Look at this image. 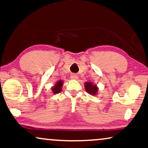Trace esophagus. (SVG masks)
I'll return each mask as SVG.
<instances>
[{
	"label": "esophagus",
	"instance_id": "obj_1",
	"mask_svg": "<svg viewBox=\"0 0 148 148\" xmlns=\"http://www.w3.org/2000/svg\"><path fill=\"white\" fill-rule=\"evenodd\" d=\"M70 77L71 79H73V80H77L78 79V77L76 74H72L71 75Z\"/></svg>",
	"mask_w": 148,
	"mask_h": 148
}]
</instances>
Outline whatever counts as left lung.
Returning <instances> with one entry per match:
<instances>
[{
	"mask_svg": "<svg viewBox=\"0 0 148 148\" xmlns=\"http://www.w3.org/2000/svg\"><path fill=\"white\" fill-rule=\"evenodd\" d=\"M84 86L86 91L89 94L92 96H97L98 92V87L97 86V85L94 84L92 82H88L85 83Z\"/></svg>",
	"mask_w": 148,
	"mask_h": 148,
	"instance_id": "obj_1",
	"label": "left lung"
}]
</instances>
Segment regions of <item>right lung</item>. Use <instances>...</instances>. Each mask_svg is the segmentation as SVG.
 <instances>
[{
	"mask_svg": "<svg viewBox=\"0 0 148 148\" xmlns=\"http://www.w3.org/2000/svg\"><path fill=\"white\" fill-rule=\"evenodd\" d=\"M63 86V81L59 80L56 83L55 85L51 88L52 92L54 94H56L60 93L62 91V87Z\"/></svg>",
	"mask_w": 148,
	"mask_h": 148,
	"instance_id": "right-lung-1",
	"label": "right lung"
}]
</instances>
